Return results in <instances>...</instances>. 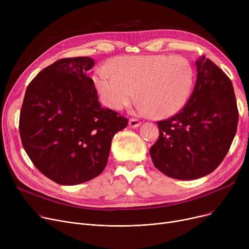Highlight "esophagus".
I'll list each match as a JSON object with an SVG mask.
<instances>
[{
  "mask_svg": "<svg viewBox=\"0 0 249 249\" xmlns=\"http://www.w3.org/2000/svg\"><path fill=\"white\" fill-rule=\"evenodd\" d=\"M140 124H141V122L138 119H135V118H131V119L129 120V125H130V127H132V128L139 127Z\"/></svg>",
  "mask_w": 249,
  "mask_h": 249,
  "instance_id": "obj_1",
  "label": "esophagus"
}]
</instances>
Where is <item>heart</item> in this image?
Listing matches in <instances>:
<instances>
[{
	"instance_id": "obj_1",
	"label": "heart",
	"mask_w": 249,
	"mask_h": 249,
	"mask_svg": "<svg viewBox=\"0 0 249 249\" xmlns=\"http://www.w3.org/2000/svg\"><path fill=\"white\" fill-rule=\"evenodd\" d=\"M94 81L104 105L113 110L128 107L135 98L139 110L155 119L172 117L185 108L196 83L193 63L179 55L118 57L112 71L97 70Z\"/></svg>"
}]
</instances>
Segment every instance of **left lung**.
Masks as SVG:
<instances>
[{"instance_id":"1","label":"left lung","mask_w":249,"mask_h":249,"mask_svg":"<svg viewBox=\"0 0 249 249\" xmlns=\"http://www.w3.org/2000/svg\"><path fill=\"white\" fill-rule=\"evenodd\" d=\"M196 64L197 82L188 104L173 117L156 122L160 137L149 149L154 166L178 179L200 178L215 171L238 124L230 78L205 56Z\"/></svg>"}]
</instances>
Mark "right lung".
<instances>
[{"mask_svg": "<svg viewBox=\"0 0 249 249\" xmlns=\"http://www.w3.org/2000/svg\"><path fill=\"white\" fill-rule=\"evenodd\" d=\"M87 56L56 60L25 91L19 130L23 147L39 172L59 185L98 177L107 165L114 135L128 119L103 108Z\"/></svg>", "mask_w": 249, "mask_h": 249, "instance_id": "1", "label": "right lung"}]
</instances>
